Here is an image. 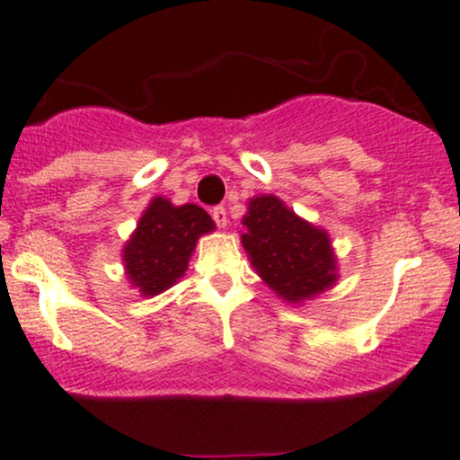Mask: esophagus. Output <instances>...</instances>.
I'll list each match as a JSON object with an SVG mask.
<instances>
[{
    "mask_svg": "<svg viewBox=\"0 0 460 460\" xmlns=\"http://www.w3.org/2000/svg\"><path fill=\"white\" fill-rule=\"evenodd\" d=\"M211 217H214L216 225L220 226V229H225L226 222H229V216H226L225 207H214V209H211Z\"/></svg>",
    "mask_w": 460,
    "mask_h": 460,
    "instance_id": "esophagus-1",
    "label": "esophagus"
}]
</instances>
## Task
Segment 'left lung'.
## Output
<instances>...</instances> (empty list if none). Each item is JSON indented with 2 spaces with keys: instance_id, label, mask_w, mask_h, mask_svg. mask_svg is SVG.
Instances as JSON below:
<instances>
[{
  "instance_id": "8db88e82",
  "label": "left lung",
  "mask_w": 460,
  "mask_h": 460,
  "mask_svg": "<svg viewBox=\"0 0 460 460\" xmlns=\"http://www.w3.org/2000/svg\"><path fill=\"white\" fill-rule=\"evenodd\" d=\"M243 246L260 278L299 304L337 282V258L323 229L293 214L278 196H255L243 217Z\"/></svg>"
}]
</instances>
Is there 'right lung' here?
<instances>
[{
    "mask_svg": "<svg viewBox=\"0 0 460 460\" xmlns=\"http://www.w3.org/2000/svg\"><path fill=\"white\" fill-rule=\"evenodd\" d=\"M214 229V220L202 207H173L167 198H154L123 246L125 273L132 287L145 297L167 291L185 275L198 238Z\"/></svg>",
    "mask_w": 460,
    "mask_h": 460,
    "instance_id": "add662e5",
    "label": "right lung"
}]
</instances>
